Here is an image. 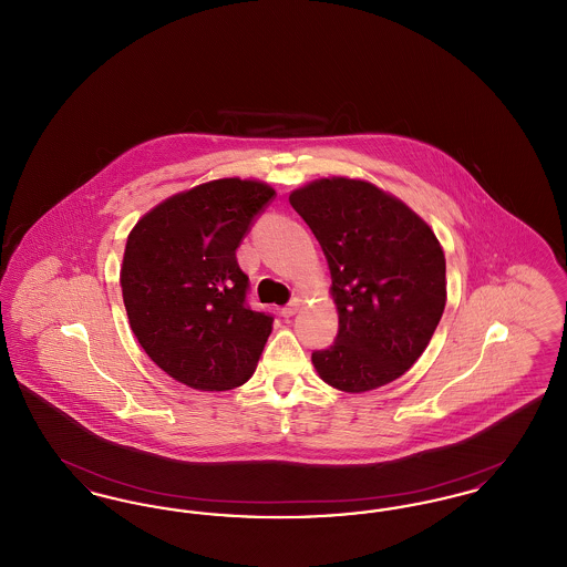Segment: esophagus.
Instances as JSON below:
<instances>
[{
	"mask_svg": "<svg viewBox=\"0 0 567 567\" xmlns=\"http://www.w3.org/2000/svg\"><path fill=\"white\" fill-rule=\"evenodd\" d=\"M299 303H301V301H299V299H293V301H289V303H287V306H285V308H282V310H280V315H282V317H285V319H289V317H293V315H296L297 310H299Z\"/></svg>",
	"mask_w": 567,
	"mask_h": 567,
	"instance_id": "1",
	"label": "esophagus"
}]
</instances>
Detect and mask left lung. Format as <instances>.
<instances>
[{
	"instance_id": "obj_1",
	"label": "left lung",
	"mask_w": 567,
	"mask_h": 567,
	"mask_svg": "<svg viewBox=\"0 0 567 567\" xmlns=\"http://www.w3.org/2000/svg\"><path fill=\"white\" fill-rule=\"evenodd\" d=\"M321 244L338 336L312 363L327 384L363 393L423 354L446 303V261L430 225L365 181L321 178L289 195Z\"/></svg>"
}]
</instances>
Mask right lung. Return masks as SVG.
Returning <instances> with one entry per match:
<instances>
[{
	"label": "right lung",
	"instance_id": "add662e5",
	"mask_svg": "<svg viewBox=\"0 0 567 567\" xmlns=\"http://www.w3.org/2000/svg\"><path fill=\"white\" fill-rule=\"evenodd\" d=\"M274 189L223 178L165 199L137 220L121 289L132 331L165 374L197 391L252 377L274 317L248 306L236 250Z\"/></svg>",
	"mask_w": 567,
	"mask_h": 567
}]
</instances>
